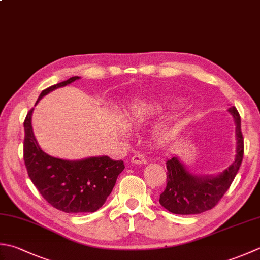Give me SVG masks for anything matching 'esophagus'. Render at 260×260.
Returning <instances> with one entry per match:
<instances>
[{
	"label": "esophagus",
	"mask_w": 260,
	"mask_h": 260,
	"mask_svg": "<svg viewBox=\"0 0 260 260\" xmlns=\"http://www.w3.org/2000/svg\"><path fill=\"white\" fill-rule=\"evenodd\" d=\"M132 162H133V164H137V165H145L146 164V159H145V156L144 155H142V154H135V155H133L132 156V160H131Z\"/></svg>",
	"instance_id": "obj_1"
}]
</instances>
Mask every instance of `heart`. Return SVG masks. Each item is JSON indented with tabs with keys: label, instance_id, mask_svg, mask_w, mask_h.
<instances>
[{
	"label": "heart",
	"instance_id": "obj_1",
	"mask_svg": "<svg viewBox=\"0 0 260 260\" xmlns=\"http://www.w3.org/2000/svg\"><path fill=\"white\" fill-rule=\"evenodd\" d=\"M157 108L159 107L153 103H149V101H136V103L131 106L128 113H127V120L134 125L143 124L156 113ZM120 129L126 132V127L120 126ZM165 136H167V134H165Z\"/></svg>",
	"mask_w": 260,
	"mask_h": 260
}]
</instances>
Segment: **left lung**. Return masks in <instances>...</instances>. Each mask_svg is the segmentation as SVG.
<instances>
[{
	"instance_id": "left-lung-1",
	"label": "left lung",
	"mask_w": 260,
	"mask_h": 260,
	"mask_svg": "<svg viewBox=\"0 0 260 260\" xmlns=\"http://www.w3.org/2000/svg\"><path fill=\"white\" fill-rule=\"evenodd\" d=\"M236 121L237 155L233 164L217 177H197L186 170L176 156L168 159L167 186L160 195V204L174 214H200L214 207L230 188L243 159L241 118L236 107L229 108Z\"/></svg>"
}]
</instances>
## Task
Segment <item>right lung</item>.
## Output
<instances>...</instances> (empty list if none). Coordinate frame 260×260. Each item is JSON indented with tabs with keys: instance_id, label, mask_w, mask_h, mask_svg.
Wrapping results in <instances>:
<instances>
[{
	"instance_id": "right-lung-1",
	"label": "right lung",
	"mask_w": 260,
	"mask_h": 260,
	"mask_svg": "<svg viewBox=\"0 0 260 260\" xmlns=\"http://www.w3.org/2000/svg\"><path fill=\"white\" fill-rule=\"evenodd\" d=\"M79 76L45 89L42 99L60 86L72 83ZM38 103V101H37ZM32 109L24 119L23 160L32 184L53 207L65 213H90L105 204L124 170V161L109 156L89 157L81 161H66L50 156L40 149L31 128Z\"/></svg>"
}]
</instances>
